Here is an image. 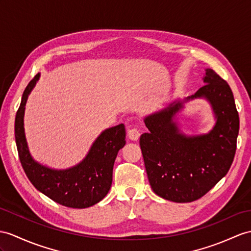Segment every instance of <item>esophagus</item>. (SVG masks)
<instances>
[{
    "label": "esophagus",
    "mask_w": 251,
    "mask_h": 251,
    "mask_svg": "<svg viewBox=\"0 0 251 251\" xmlns=\"http://www.w3.org/2000/svg\"><path fill=\"white\" fill-rule=\"evenodd\" d=\"M127 136H129V138L132 139V140H137L139 138V136H140L139 130L137 129L136 126L131 127V129L127 131Z\"/></svg>",
    "instance_id": "34e87169"
}]
</instances>
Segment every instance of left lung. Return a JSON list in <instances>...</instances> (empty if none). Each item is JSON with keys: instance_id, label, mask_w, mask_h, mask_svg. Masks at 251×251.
I'll return each mask as SVG.
<instances>
[{"instance_id": "left-lung-1", "label": "left lung", "mask_w": 251, "mask_h": 251, "mask_svg": "<svg viewBox=\"0 0 251 251\" xmlns=\"http://www.w3.org/2000/svg\"><path fill=\"white\" fill-rule=\"evenodd\" d=\"M205 85L194 96L211 102L217 122L206 135H181L173 122L181 103L145 119L149 132L140 135L139 145L147 176L153 192L174 202L198 200L227 175L233 162L240 118L229 84L212 69H206Z\"/></svg>"}]
</instances>
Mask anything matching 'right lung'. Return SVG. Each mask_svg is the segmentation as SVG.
<instances>
[{"mask_svg":"<svg viewBox=\"0 0 251 251\" xmlns=\"http://www.w3.org/2000/svg\"><path fill=\"white\" fill-rule=\"evenodd\" d=\"M39 75H36L24 90L15 120L18 154L24 173L39 192L55 202L73 209H85L104 198L113 181V167L118 151L126 145V127L118 125L97 138L88 155L77 166L67 170H53L36 163L29 155L23 127L24 106Z\"/></svg>","mask_w":251,"mask_h":251,"instance_id":"right-lung-1","label":"right lung"}]
</instances>
